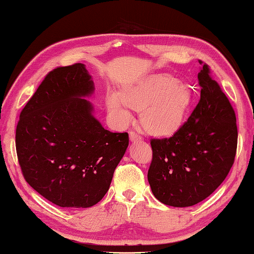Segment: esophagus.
I'll use <instances>...</instances> for the list:
<instances>
[{
	"instance_id": "esophagus-1",
	"label": "esophagus",
	"mask_w": 254,
	"mask_h": 254,
	"mask_svg": "<svg viewBox=\"0 0 254 254\" xmlns=\"http://www.w3.org/2000/svg\"><path fill=\"white\" fill-rule=\"evenodd\" d=\"M142 137L141 135L136 134L135 132H130V141L131 142H136V141H141Z\"/></svg>"
}]
</instances>
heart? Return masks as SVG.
Wrapping results in <instances>:
<instances>
[{
    "instance_id": "b5f03b06",
    "label": "heart",
    "mask_w": 254,
    "mask_h": 254,
    "mask_svg": "<svg viewBox=\"0 0 254 254\" xmlns=\"http://www.w3.org/2000/svg\"><path fill=\"white\" fill-rule=\"evenodd\" d=\"M189 86L169 74H155L137 82L119 94L107 96L110 117L121 127L133 122L132 109L142 112V123L149 132L164 135L177 130L191 105Z\"/></svg>"
}]
</instances>
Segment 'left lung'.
<instances>
[{
  "mask_svg": "<svg viewBox=\"0 0 254 254\" xmlns=\"http://www.w3.org/2000/svg\"><path fill=\"white\" fill-rule=\"evenodd\" d=\"M202 64V61H199ZM201 95L187 122L171 137L152 139L147 180L163 204L194 205L224 181L236 158V113L204 63L197 74Z\"/></svg>",
  "mask_w": 254,
  "mask_h": 254,
  "instance_id": "obj_1",
  "label": "left lung"
}]
</instances>
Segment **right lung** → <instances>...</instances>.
I'll return each instance as SVG.
<instances>
[{
    "mask_svg": "<svg viewBox=\"0 0 254 254\" xmlns=\"http://www.w3.org/2000/svg\"><path fill=\"white\" fill-rule=\"evenodd\" d=\"M85 65L54 68L20 114L15 145L25 181L52 203L90 207L102 200L126 153L128 134L105 130L89 98Z\"/></svg>",
    "mask_w": 254,
    "mask_h": 254,
    "instance_id": "add662e5",
    "label": "right lung"
}]
</instances>
